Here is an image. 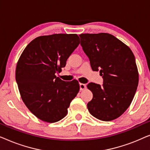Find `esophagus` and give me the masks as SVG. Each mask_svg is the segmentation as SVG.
<instances>
[{"mask_svg":"<svg viewBox=\"0 0 150 150\" xmlns=\"http://www.w3.org/2000/svg\"><path fill=\"white\" fill-rule=\"evenodd\" d=\"M79 85H80V89H81V91H82V90H84L86 88V85H85V84L80 83Z\"/></svg>","mask_w":150,"mask_h":150,"instance_id":"1","label":"esophagus"}]
</instances>
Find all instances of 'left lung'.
<instances>
[{
    "label": "left lung",
    "mask_w": 150,
    "mask_h": 150,
    "mask_svg": "<svg viewBox=\"0 0 150 150\" xmlns=\"http://www.w3.org/2000/svg\"><path fill=\"white\" fill-rule=\"evenodd\" d=\"M81 45L93 71H100L103 84L89 83L93 93L88 102L90 113L98 120L111 121L130 105L139 83V73L132 50L108 33L81 34Z\"/></svg>",
    "instance_id": "8db88e82"
}]
</instances>
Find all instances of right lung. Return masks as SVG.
<instances>
[{"mask_svg":"<svg viewBox=\"0 0 150 150\" xmlns=\"http://www.w3.org/2000/svg\"><path fill=\"white\" fill-rule=\"evenodd\" d=\"M79 44L76 34L38 37L27 45L18 61L16 80L22 99L30 111L44 122L62 120L79 93V82H65L55 74L65 66Z\"/></svg>","mask_w":150,"mask_h":150,"instance_id":"right-lung-1","label":"right lung"}]
</instances>
